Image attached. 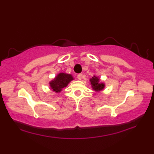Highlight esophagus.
<instances>
[{
	"mask_svg": "<svg viewBox=\"0 0 154 154\" xmlns=\"http://www.w3.org/2000/svg\"><path fill=\"white\" fill-rule=\"evenodd\" d=\"M77 78H78V79L81 81V80L82 79V78H83V74H82V73H79V74L77 75Z\"/></svg>",
	"mask_w": 154,
	"mask_h": 154,
	"instance_id": "obj_1",
	"label": "esophagus"
}]
</instances>
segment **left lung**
<instances>
[{"label": "left lung", "instance_id": "obj_1", "mask_svg": "<svg viewBox=\"0 0 154 154\" xmlns=\"http://www.w3.org/2000/svg\"><path fill=\"white\" fill-rule=\"evenodd\" d=\"M90 84L91 85L92 90L97 92L102 91L105 88V83L104 82L101 81L100 78L95 75H94L93 77L90 79Z\"/></svg>", "mask_w": 154, "mask_h": 154}]
</instances>
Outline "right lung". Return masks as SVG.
<instances>
[{"label":"right lung","instance_id":"obj_1","mask_svg":"<svg viewBox=\"0 0 154 154\" xmlns=\"http://www.w3.org/2000/svg\"><path fill=\"white\" fill-rule=\"evenodd\" d=\"M74 78L71 74L66 73H59L53 79L49 82V85L52 91L56 93H60L64 88H66Z\"/></svg>","mask_w":154,"mask_h":154}]
</instances>
